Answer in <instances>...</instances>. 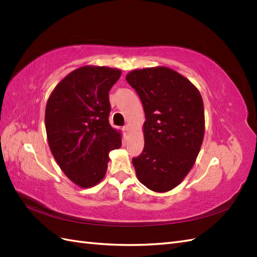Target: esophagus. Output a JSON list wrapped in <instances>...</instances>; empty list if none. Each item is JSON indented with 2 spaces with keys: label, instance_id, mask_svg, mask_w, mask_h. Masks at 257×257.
Segmentation results:
<instances>
[{
  "label": "esophagus",
  "instance_id": "obj_1",
  "mask_svg": "<svg viewBox=\"0 0 257 257\" xmlns=\"http://www.w3.org/2000/svg\"><path fill=\"white\" fill-rule=\"evenodd\" d=\"M123 131H124V133L125 134H128V132H130V126L128 125H125L123 127Z\"/></svg>",
  "mask_w": 257,
  "mask_h": 257
}]
</instances>
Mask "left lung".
<instances>
[{"label": "left lung", "instance_id": "1", "mask_svg": "<svg viewBox=\"0 0 257 257\" xmlns=\"http://www.w3.org/2000/svg\"><path fill=\"white\" fill-rule=\"evenodd\" d=\"M126 81L141 97L146 121L143 153L133 159L139 182L172 191L190 173L205 134L204 102L188 78L165 66L134 69Z\"/></svg>", "mask_w": 257, "mask_h": 257}]
</instances>
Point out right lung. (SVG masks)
I'll return each instance as SVG.
<instances>
[{
  "label": "right lung",
  "mask_w": 257,
  "mask_h": 257,
  "mask_svg": "<svg viewBox=\"0 0 257 257\" xmlns=\"http://www.w3.org/2000/svg\"><path fill=\"white\" fill-rule=\"evenodd\" d=\"M121 69L85 65L65 76L53 89L45 110V126L54 160L82 189L103 180L109 152L122 144L111 127L109 91Z\"/></svg>",
  "instance_id": "right-lung-1"
}]
</instances>
